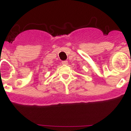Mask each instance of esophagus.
<instances>
[{"label":"esophagus","instance_id":"esophagus-1","mask_svg":"<svg viewBox=\"0 0 131 131\" xmlns=\"http://www.w3.org/2000/svg\"><path fill=\"white\" fill-rule=\"evenodd\" d=\"M62 64H64V65H66V64H68V61H67V60H64V61L62 62Z\"/></svg>","mask_w":131,"mask_h":131}]
</instances>
